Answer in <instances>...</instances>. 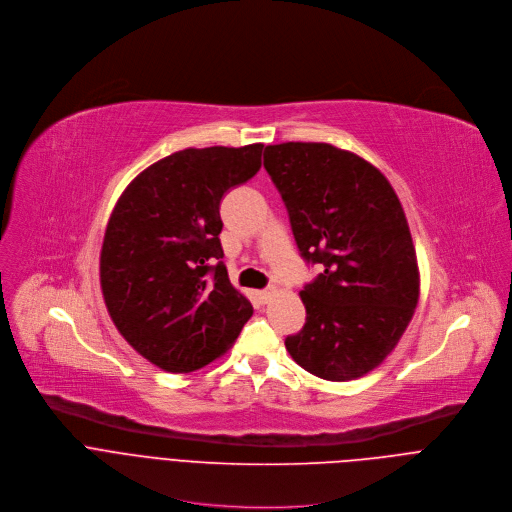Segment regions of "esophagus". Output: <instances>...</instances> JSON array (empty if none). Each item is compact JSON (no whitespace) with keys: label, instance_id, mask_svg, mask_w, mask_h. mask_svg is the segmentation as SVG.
I'll list each match as a JSON object with an SVG mask.
<instances>
[{"label":"esophagus","instance_id":"obj_1","mask_svg":"<svg viewBox=\"0 0 512 512\" xmlns=\"http://www.w3.org/2000/svg\"><path fill=\"white\" fill-rule=\"evenodd\" d=\"M276 290L274 288H264V290H258L256 294H258V298H260V302H268L270 298H272V294H274Z\"/></svg>","mask_w":512,"mask_h":512}]
</instances>
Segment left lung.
<instances>
[{"mask_svg":"<svg viewBox=\"0 0 512 512\" xmlns=\"http://www.w3.org/2000/svg\"><path fill=\"white\" fill-rule=\"evenodd\" d=\"M264 167L300 256L323 266L300 290L306 323L284 345L321 379H357L393 351L418 306V258L401 203L377 167L329 143L268 145Z\"/></svg>","mask_w":512,"mask_h":512,"instance_id":"1","label":"left lung"}]
</instances>
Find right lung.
Here are the masks:
<instances>
[{
    "instance_id": "1",
    "label": "right lung",
    "mask_w": 512,
    "mask_h": 512,
    "mask_svg": "<svg viewBox=\"0 0 512 512\" xmlns=\"http://www.w3.org/2000/svg\"><path fill=\"white\" fill-rule=\"evenodd\" d=\"M262 143L177 151L123 191L100 250V288L125 341L163 371L224 355L252 317L222 262L220 203L262 165Z\"/></svg>"
}]
</instances>
